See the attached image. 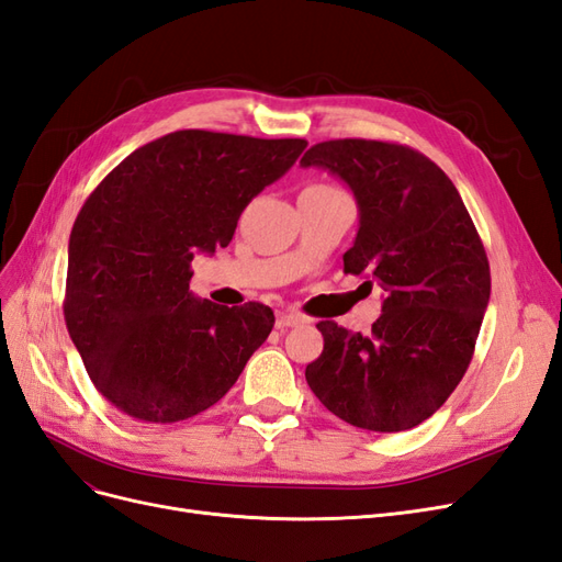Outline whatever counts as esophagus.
<instances>
[{"instance_id": "1", "label": "esophagus", "mask_w": 562, "mask_h": 562, "mask_svg": "<svg viewBox=\"0 0 562 562\" xmlns=\"http://www.w3.org/2000/svg\"><path fill=\"white\" fill-rule=\"evenodd\" d=\"M307 318H304L302 314L297 312H279L277 314V328H293V326H300V323H304Z\"/></svg>"}]
</instances>
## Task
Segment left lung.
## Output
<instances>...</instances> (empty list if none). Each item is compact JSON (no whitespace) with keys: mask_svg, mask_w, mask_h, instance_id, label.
I'll use <instances>...</instances> for the list:
<instances>
[{"mask_svg":"<svg viewBox=\"0 0 562 562\" xmlns=\"http://www.w3.org/2000/svg\"><path fill=\"white\" fill-rule=\"evenodd\" d=\"M300 164L349 184L359 232L345 271L378 281L386 293L368 335L316 323L323 351L304 378L353 427L413 429L448 401L471 363L490 300L481 236L452 180L413 147L328 140L304 151Z\"/></svg>","mask_w":562,"mask_h":562,"instance_id":"1","label":"left lung"}]
</instances>
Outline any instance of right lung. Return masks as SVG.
Instances as JSON below:
<instances>
[{
	"label": "right lung",
	"mask_w": 562,
	"mask_h": 562,
	"mask_svg": "<svg viewBox=\"0 0 562 562\" xmlns=\"http://www.w3.org/2000/svg\"><path fill=\"white\" fill-rule=\"evenodd\" d=\"M307 140L176 131L119 164L83 203L67 246L65 323L95 389L151 424L194 417L239 380L274 328L260 302L190 291L196 252L229 246L244 209Z\"/></svg>",
	"instance_id": "right-lung-1"
}]
</instances>
